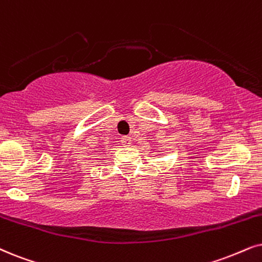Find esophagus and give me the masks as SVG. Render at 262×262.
Segmentation results:
<instances>
[{
	"label": "esophagus",
	"instance_id": "34e87169",
	"mask_svg": "<svg viewBox=\"0 0 262 262\" xmlns=\"http://www.w3.org/2000/svg\"><path fill=\"white\" fill-rule=\"evenodd\" d=\"M122 145H124V146H130L132 145V137H128V135H124V137H122Z\"/></svg>",
	"mask_w": 262,
	"mask_h": 262
}]
</instances>
